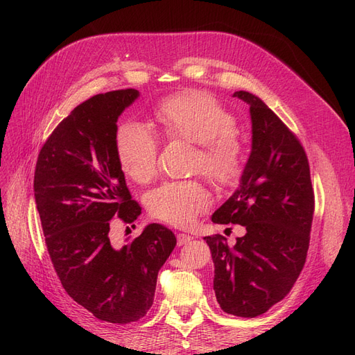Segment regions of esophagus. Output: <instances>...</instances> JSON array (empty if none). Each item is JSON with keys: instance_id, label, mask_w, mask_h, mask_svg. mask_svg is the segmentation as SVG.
<instances>
[{"instance_id": "1", "label": "esophagus", "mask_w": 355, "mask_h": 355, "mask_svg": "<svg viewBox=\"0 0 355 355\" xmlns=\"http://www.w3.org/2000/svg\"><path fill=\"white\" fill-rule=\"evenodd\" d=\"M192 241L191 235L187 234H178V245H187L188 243Z\"/></svg>"}]
</instances>
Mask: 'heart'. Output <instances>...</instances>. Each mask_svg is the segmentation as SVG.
<instances>
[{
	"label": "heart",
	"mask_w": 355,
	"mask_h": 355,
	"mask_svg": "<svg viewBox=\"0 0 355 355\" xmlns=\"http://www.w3.org/2000/svg\"><path fill=\"white\" fill-rule=\"evenodd\" d=\"M155 118L168 141L198 146L194 168L219 185L241 175L245 144L237 130V116L207 92L170 96L155 110ZM116 154L125 176L137 184L151 180L158 167V139L145 124L125 123L116 130ZM211 204L201 180H170L148 192L146 207L153 218L173 227H189Z\"/></svg>",
	"instance_id": "1"
}]
</instances>
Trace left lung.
<instances>
[{
  "mask_svg": "<svg viewBox=\"0 0 355 355\" xmlns=\"http://www.w3.org/2000/svg\"><path fill=\"white\" fill-rule=\"evenodd\" d=\"M252 153L240 188L213 213L214 223H240L245 235L230 247L220 234L204 237L214 263L213 290L225 313L257 317L280 302L302 271L314 216L309 163L296 135L249 92Z\"/></svg>",
  "mask_w": 355,
  "mask_h": 355,
  "instance_id": "1",
  "label": "left lung"
}]
</instances>
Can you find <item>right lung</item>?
I'll list each match as a JSON object with an SVG mask.
<instances>
[{
    "label": "right lung",
    "mask_w": 355,
    "mask_h": 355,
    "mask_svg": "<svg viewBox=\"0 0 355 355\" xmlns=\"http://www.w3.org/2000/svg\"><path fill=\"white\" fill-rule=\"evenodd\" d=\"M135 89L96 94L63 118L38 154L34 194L50 259L67 293L106 323L142 318L157 277L176 245L168 228L151 223L115 247L111 223H133L132 200L116 154V120Z\"/></svg>",
    "instance_id": "1"
}]
</instances>
